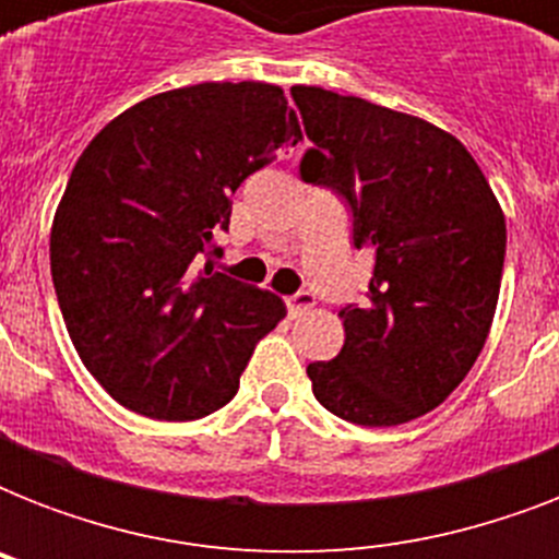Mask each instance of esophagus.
<instances>
[{
  "instance_id": "1",
  "label": "esophagus",
  "mask_w": 559,
  "mask_h": 559,
  "mask_svg": "<svg viewBox=\"0 0 559 559\" xmlns=\"http://www.w3.org/2000/svg\"><path fill=\"white\" fill-rule=\"evenodd\" d=\"M310 307H316V296H313V293H307V289H298V293L287 296V310H289V316H293V319L305 316Z\"/></svg>"
}]
</instances>
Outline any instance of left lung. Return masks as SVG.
I'll list each match as a JSON object with an SVG mask.
<instances>
[{"label": "left lung", "mask_w": 559, "mask_h": 559, "mask_svg": "<svg viewBox=\"0 0 559 559\" xmlns=\"http://www.w3.org/2000/svg\"><path fill=\"white\" fill-rule=\"evenodd\" d=\"M307 139L298 174L348 202L373 252L345 345L310 362L316 400L342 420L397 426L450 397L485 348L504 266V214L455 135L424 118L322 86H293Z\"/></svg>", "instance_id": "left-lung-1"}]
</instances>
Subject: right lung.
Returning <instances> with one entry per match:
<instances>
[{
  "mask_svg": "<svg viewBox=\"0 0 559 559\" xmlns=\"http://www.w3.org/2000/svg\"><path fill=\"white\" fill-rule=\"evenodd\" d=\"M298 142L278 86L197 83L130 107L81 153L51 226V281L74 350L121 406L193 420L235 397L287 307L193 263L223 252L214 231L240 182Z\"/></svg>",
  "mask_w": 559,
  "mask_h": 559,
  "instance_id": "right-lung-1",
  "label": "right lung"
}]
</instances>
